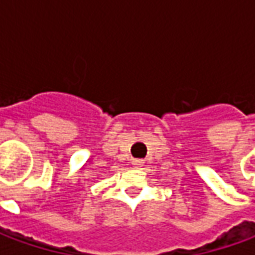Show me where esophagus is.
I'll return each instance as SVG.
<instances>
[{
    "label": "esophagus",
    "instance_id": "1",
    "mask_svg": "<svg viewBox=\"0 0 255 255\" xmlns=\"http://www.w3.org/2000/svg\"><path fill=\"white\" fill-rule=\"evenodd\" d=\"M143 163H144V162H143L142 159H133L132 164L134 166V167H142Z\"/></svg>",
    "mask_w": 255,
    "mask_h": 255
}]
</instances>
